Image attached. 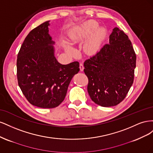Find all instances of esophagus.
<instances>
[{
  "instance_id": "34e87169",
  "label": "esophagus",
  "mask_w": 153,
  "mask_h": 153,
  "mask_svg": "<svg viewBox=\"0 0 153 153\" xmlns=\"http://www.w3.org/2000/svg\"><path fill=\"white\" fill-rule=\"evenodd\" d=\"M84 65H83L82 63H80V71H83V70H84Z\"/></svg>"
}]
</instances>
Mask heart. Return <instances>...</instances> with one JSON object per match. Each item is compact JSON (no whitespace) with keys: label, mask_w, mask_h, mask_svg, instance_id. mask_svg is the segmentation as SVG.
Returning a JSON list of instances; mask_svg holds the SVG:
<instances>
[{"label":"heart","mask_w":153,"mask_h":153,"mask_svg":"<svg viewBox=\"0 0 153 153\" xmlns=\"http://www.w3.org/2000/svg\"><path fill=\"white\" fill-rule=\"evenodd\" d=\"M99 24L98 22L93 20H88L82 24L75 27L71 30L69 34V38L73 41H77L87 38L98 28ZM101 37V30H98L92 34L91 38L88 40L86 44V47L88 50L93 51L95 50L98 47L99 41ZM66 52L69 54H73L74 50L69 46L66 47Z\"/></svg>","instance_id":"obj_1"}]
</instances>
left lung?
Instances as JSON below:
<instances>
[{
    "mask_svg": "<svg viewBox=\"0 0 153 153\" xmlns=\"http://www.w3.org/2000/svg\"><path fill=\"white\" fill-rule=\"evenodd\" d=\"M84 65L91 100L108 107L121 103L131 87L136 54L128 36L115 27L109 36V43L87 59Z\"/></svg>",
    "mask_w": 153,
    "mask_h": 153,
    "instance_id": "1",
    "label": "left lung"
}]
</instances>
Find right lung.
Returning a JSON list of instances; mask_svg holds the SVG:
<instances>
[{
  "label": "right lung",
  "instance_id": "right-lung-1",
  "mask_svg": "<svg viewBox=\"0 0 153 153\" xmlns=\"http://www.w3.org/2000/svg\"><path fill=\"white\" fill-rule=\"evenodd\" d=\"M50 21L32 30L17 56V78L23 94L32 105L57 107L65 98L72 78L80 71L79 62L60 64L55 57Z\"/></svg>",
  "mask_w": 153,
  "mask_h": 153
}]
</instances>
